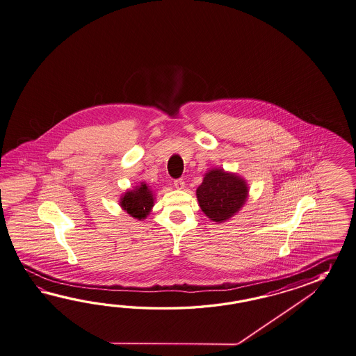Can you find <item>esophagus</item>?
Here are the masks:
<instances>
[{"instance_id":"34e87169","label":"esophagus","mask_w":356,"mask_h":356,"mask_svg":"<svg viewBox=\"0 0 356 356\" xmlns=\"http://www.w3.org/2000/svg\"><path fill=\"white\" fill-rule=\"evenodd\" d=\"M174 187H175L177 190H183V188H184V181H183V179L174 181Z\"/></svg>"}]
</instances>
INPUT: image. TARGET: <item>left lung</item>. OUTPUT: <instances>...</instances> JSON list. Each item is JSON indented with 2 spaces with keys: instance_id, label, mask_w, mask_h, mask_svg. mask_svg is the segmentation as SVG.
<instances>
[{
  "instance_id": "8db88e82",
  "label": "left lung",
  "mask_w": 356,
  "mask_h": 356,
  "mask_svg": "<svg viewBox=\"0 0 356 356\" xmlns=\"http://www.w3.org/2000/svg\"><path fill=\"white\" fill-rule=\"evenodd\" d=\"M248 195L246 181L223 169L209 170L196 191L201 210L216 223H223L238 213Z\"/></svg>"
}]
</instances>
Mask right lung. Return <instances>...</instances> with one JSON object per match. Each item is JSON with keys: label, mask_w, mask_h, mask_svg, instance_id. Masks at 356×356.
<instances>
[{"label": "right lung", "mask_w": 356, "mask_h": 356, "mask_svg": "<svg viewBox=\"0 0 356 356\" xmlns=\"http://www.w3.org/2000/svg\"><path fill=\"white\" fill-rule=\"evenodd\" d=\"M154 192L149 190L146 183H141L134 187V190L125 192L120 199V207L131 216L141 220L149 214L154 207Z\"/></svg>", "instance_id": "right-lung-1"}]
</instances>
